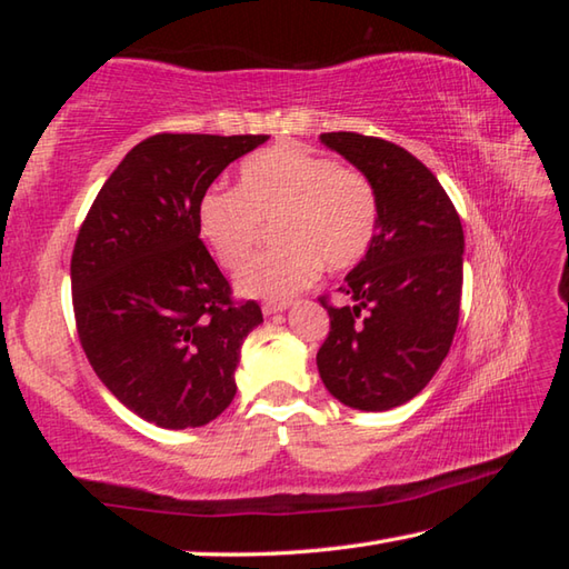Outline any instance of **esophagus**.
Listing matches in <instances>:
<instances>
[{"instance_id": "1", "label": "esophagus", "mask_w": 569, "mask_h": 569, "mask_svg": "<svg viewBox=\"0 0 569 569\" xmlns=\"http://www.w3.org/2000/svg\"><path fill=\"white\" fill-rule=\"evenodd\" d=\"M288 308V301H268L263 303V313L266 316H273V313H281Z\"/></svg>"}]
</instances>
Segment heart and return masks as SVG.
Returning a JSON list of instances; mask_svg holds the SVG:
<instances>
[{
	"label": "heart",
	"mask_w": 569,
	"mask_h": 569,
	"mask_svg": "<svg viewBox=\"0 0 569 569\" xmlns=\"http://www.w3.org/2000/svg\"><path fill=\"white\" fill-rule=\"evenodd\" d=\"M276 223V248L250 261L238 291L286 298L319 278L323 263L343 271L361 261L379 228V198L359 170L278 142L250 156L238 190L210 188L198 206V228L223 268L243 266Z\"/></svg>",
	"instance_id": "obj_1"
}]
</instances>
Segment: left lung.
<instances>
[{
    "mask_svg": "<svg viewBox=\"0 0 569 569\" xmlns=\"http://www.w3.org/2000/svg\"><path fill=\"white\" fill-rule=\"evenodd\" d=\"M321 142L359 168L379 198V228L331 306L316 353L321 381L351 409L389 411L435 377L455 341L465 230L427 166L389 140L323 132Z\"/></svg>",
    "mask_w": 569,
    "mask_h": 569,
    "instance_id": "8db88e82",
    "label": "left lung"
}]
</instances>
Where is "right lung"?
I'll list each match as a JSON object with an SVG mask.
<instances>
[{
    "instance_id": "1",
    "label": "right lung",
    "mask_w": 569,
    "mask_h": 569,
    "mask_svg": "<svg viewBox=\"0 0 569 569\" xmlns=\"http://www.w3.org/2000/svg\"><path fill=\"white\" fill-rule=\"evenodd\" d=\"M268 134L160 132L134 146L94 198L72 250L80 343L100 381L162 429L203 427L236 397L246 336L263 321L200 240L198 206Z\"/></svg>"
}]
</instances>
